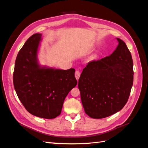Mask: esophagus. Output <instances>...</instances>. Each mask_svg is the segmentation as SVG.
<instances>
[{"mask_svg":"<svg viewBox=\"0 0 148 148\" xmlns=\"http://www.w3.org/2000/svg\"><path fill=\"white\" fill-rule=\"evenodd\" d=\"M75 78L77 80H78L79 77H80V72L78 70H77L75 71Z\"/></svg>","mask_w":148,"mask_h":148,"instance_id":"34e87169","label":"esophagus"}]
</instances>
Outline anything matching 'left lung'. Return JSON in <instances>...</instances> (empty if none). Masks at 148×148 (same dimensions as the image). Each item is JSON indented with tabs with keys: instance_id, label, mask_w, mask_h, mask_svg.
Instances as JSON below:
<instances>
[{
	"instance_id": "8db88e82",
	"label": "left lung",
	"mask_w": 148,
	"mask_h": 148,
	"mask_svg": "<svg viewBox=\"0 0 148 148\" xmlns=\"http://www.w3.org/2000/svg\"><path fill=\"white\" fill-rule=\"evenodd\" d=\"M109 56L92 61L83 69L78 88L89 117L102 119L115 114L126 104L133 82L131 53L122 39Z\"/></svg>"
}]
</instances>
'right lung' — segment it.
<instances>
[{"mask_svg":"<svg viewBox=\"0 0 148 148\" xmlns=\"http://www.w3.org/2000/svg\"><path fill=\"white\" fill-rule=\"evenodd\" d=\"M41 41L42 34L36 33L25 42L16 57L13 81L16 95L28 112L52 119L60 114L66 96L77 81L74 69L61 70L39 64Z\"/></svg>","mask_w":148,"mask_h":148,"instance_id":"obj_1","label":"right lung"}]
</instances>
